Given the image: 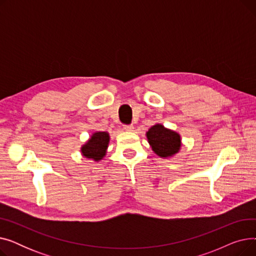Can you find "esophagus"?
Listing matches in <instances>:
<instances>
[{
	"label": "esophagus",
	"mask_w": 256,
	"mask_h": 256,
	"mask_svg": "<svg viewBox=\"0 0 256 256\" xmlns=\"http://www.w3.org/2000/svg\"><path fill=\"white\" fill-rule=\"evenodd\" d=\"M124 130L126 132H132L134 130V126H124Z\"/></svg>",
	"instance_id": "obj_1"
}]
</instances>
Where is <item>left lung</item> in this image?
Segmentation results:
<instances>
[{"instance_id":"1","label":"left lung","mask_w":256,"mask_h":256,"mask_svg":"<svg viewBox=\"0 0 256 256\" xmlns=\"http://www.w3.org/2000/svg\"><path fill=\"white\" fill-rule=\"evenodd\" d=\"M146 138L152 152L162 158H173L180 152L182 137L176 130L156 124L146 132Z\"/></svg>"}]
</instances>
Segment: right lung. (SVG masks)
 I'll return each mask as SVG.
<instances>
[{
    "label": "right lung",
    "instance_id": "obj_1",
    "mask_svg": "<svg viewBox=\"0 0 256 256\" xmlns=\"http://www.w3.org/2000/svg\"><path fill=\"white\" fill-rule=\"evenodd\" d=\"M110 143V135L108 132H94L90 138L80 146V154L87 160L100 162L106 154Z\"/></svg>",
    "mask_w": 256,
    "mask_h": 256
}]
</instances>
